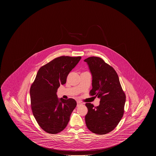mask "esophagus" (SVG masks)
<instances>
[{
    "label": "esophagus",
    "instance_id": "esophagus-1",
    "mask_svg": "<svg viewBox=\"0 0 156 156\" xmlns=\"http://www.w3.org/2000/svg\"><path fill=\"white\" fill-rule=\"evenodd\" d=\"M77 107H79V105H82V103L80 102H79V101H77Z\"/></svg>",
    "mask_w": 156,
    "mask_h": 156
}]
</instances>
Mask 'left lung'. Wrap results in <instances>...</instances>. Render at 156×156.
I'll return each instance as SVG.
<instances>
[{"label":"left lung","mask_w":156,"mask_h":156,"mask_svg":"<svg viewBox=\"0 0 156 156\" xmlns=\"http://www.w3.org/2000/svg\"><path fill=\"white\" fill-rule=\"evenodd\" d=\"M92 75V89L90 94L100 99L96 107L86 103L88 112L85 116L87 127L94 133L102 135L115 128L122 118L125 94L115 69L99 57L92 56L84 60Z\"/></svg>","instance_id":"8db88e82"}]
</instances>
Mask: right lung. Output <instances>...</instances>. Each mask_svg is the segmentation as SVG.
I'll return each mask as SVG.
<instances>
[{"mask_svg": "<svg viewBox=\"0 0 156 156\" xmlns=\"http://www.w3.org/2000/svg\"><path fill=\"white\" fill-rule=\"evenodd\" d=\"M81 58V56L56 58L41 67L31 86V107L34 116L47 133L56 134L64 130L77 105L73 98H58L56 92L60 85L66 83L68 74Z\"/></svg>", "mask_w": 156, "mask_h": 156, "instance_id": "1", "label": "right lung"}]
</instances>
